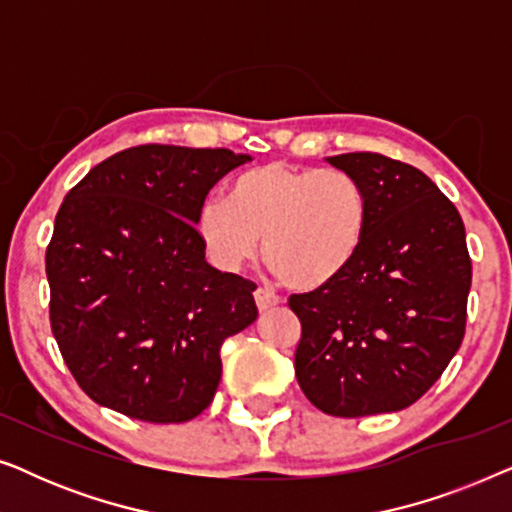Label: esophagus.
Here are the masks:
<instances>
[{"mask_svg":"<svg viewBox=\"0 0 512 512\" xmlns=\"http://www.w3.org/2000/svg\"><path fill=\"white\" fill-rule=\"evenodd\" d=\"M254 298H256L258 310H261V312H265V310H270V307L279 305V296H277L275 291L270 289V286H258V289L254 291Z\"/></svg>","mask_w":512,"mask_h":512,"instance_id":"obj_1","label":"esophagus"}]
</instances>
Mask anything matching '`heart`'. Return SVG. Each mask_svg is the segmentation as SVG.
I'll return each mask as SVG.
<instances>
[{
	"mask_svg": "<svg viewBox=\"0 0 512 512\" xmlns=\"http://www.w3.org/2000/svg\"><path fill=\"white\" fill-rule=\"evenodd\" d=\"M368 219V193L354 174L265 163L233 179L228 200L202 202L195 226L219 268H240L263 237L270 270L289 289L317 291L356 261Z\"/></svg>",
	"mask_w": 512,
	"mask_h": 512,
	"instance_id": "obj_1",
	"label": "heart"
}]
</instances>
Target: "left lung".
<instances>
[{
    "label": "left lung",
    "instance_id": "1",
    "mask_svg": "<svg viewBox=\"0 0 512 512\" xmlns=\"http://www.w3.org/2000/svg\"><path fill=\"white\" fill-rule=\"evenodd\" d=\"M368 193V233L333 284L293 293L303 326L296 377L333 417L408 408L433 387L466 331L471 256L457 207L417 167L380 153L326 158Z\"/></svg>",
    "mask_w": 512,
    "mask_h": 512
}]
</instances>
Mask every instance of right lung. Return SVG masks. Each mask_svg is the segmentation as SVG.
I'll use <instances>...</instances> for the list:
<instances>
[{"mask_svg": "<svg viewBox=\"0 0 512 512\" xmlns=\"http://www.w3.org/2000/svg\"><path fill=\"white\" fill-rule=\"evenodd\" d=\"M247 160L132 146L65 195L46 249L51 331L95 403L153 424L188 422L212 403L223 340L258 317L256 284L205 261L195 216Z\"/></svg>", "mask_w": 512, "mask_h": 512, "instance_id": "1", "label": "right lung"}]
</instances>
